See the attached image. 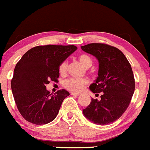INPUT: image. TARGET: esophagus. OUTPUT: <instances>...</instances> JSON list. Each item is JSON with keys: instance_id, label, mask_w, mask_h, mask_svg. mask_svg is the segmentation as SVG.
<instances>
[{"instance_id": "esophagus-1", "label": "esophagus", "mask_w": 150, "mask_h": 150, "mask_svg": "<svg viewBox=\"0 0 150 150\" xmlns=\"http://www.w3.org/2000/svg\"><path fill=\"white\" fill-rule=\"evenodd\" d=\"M71 94L73 95V96H79V95H81V93H75V92H72V93H71Z\"/></svg>"}]
</instances>
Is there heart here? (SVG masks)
I'll list each match as a JSON object with an SVG mask.
<instances>
[{
	"instance_id": "b5f03b06",
	"label": "heart",
	"mask_w": 150,
	"mask_h": 150,
	"mask_svg": "<svg viewBox=\"0 0 150 150\" xmlns=\"http://www.w3.org/2000/svg\"><path fill=\"white\" fill-rule=\"evenodd\" d=\"M78 60L84 67L88 68L93 64L91 58L87 54H81L78 57ZM67 69V62H63L59 67V72L61 75H64ZM88 83V80L86 78H69L64 83V87L72 91L79 92L84 88Z\"/></svg>"
}]
</instances>
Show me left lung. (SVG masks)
Wrapping results in <instances>:
<instances>
[{
	"mask_svg": "<svg viewBox=\"0 0 150 150\" xmlns=\"http://www.w3.org/2000/svg\"><path fill=\"white\" fill-rule=\"evenodd\" d=\"M99 62L98 76L89 88L101 99L92 98L83 110V115L97 125H107L120 118L131 100L135 81L128 59L118 48L103 43H90L81 46Z\"/></svg>",
	"mask_w": 150,
	"mask_h": 150,
	"instance_id": "8db88e82",
	"label": "left lung"
}]
</instances>
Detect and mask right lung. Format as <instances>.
I'll use <instances>...</instances> for the list:
<instances>
[{
    "mask_svg": "<svg viewBox=\"0 0 150 150\" xmlns=\"http://www.w3.org/2000/svg\"><path fill=\"white\" fill-rule=\"evenodd\" d=\"M77 49L75 46H36L18 62L11 83V91L19 112L28 122L43 125L56 118L69 93L62 89L52 94L46 86L51 81H57L59 66Z\"/></svg>",
    "mask_w": 150,
    "mask_h": 150,
    "instance_id": "1",
    "label": "right lung"
}]
</instances>
